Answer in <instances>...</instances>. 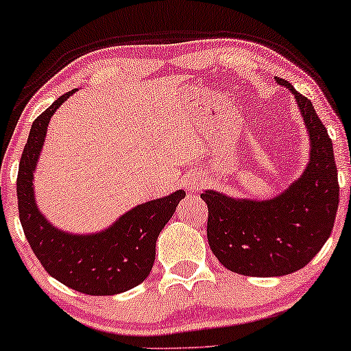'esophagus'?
Masks as SVG:
<instances>
[{
	"label": "esophagus",
	"mask_w": 351,
	"mask_h": 351,
	"mask_svg": "<svg viewBox=\"0 0 351 351\" xmlns=\"http://www.w3.org/2000/svg\"><path fill=\"white\" fill-rule=\"evenodd\" d=\"M201 184H203V182H201V179H198V177H186L184 182V186L189 191H196L199 190Z\"/></svg>",
	"instance_id": "esophagus-1"
}]
</instances>
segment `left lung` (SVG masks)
Returning <instances> with one entry per match:
<instances>
[{"instance_id":"left-lung-1","label":"left lung","mask_w":351,"mask_h":351,"mask_svg":"<svg viewBox=\"0 0 351 351\" xmlns=\"http://www.w3.org/2000/svg\"><path fill=\"white\" fill-rule=\"evenodd\" d=\"M286 86L310 136V162L285 193L267 201L234 199L208 190V241L225 268L244 276H282L304 268L328 241L339 208L332 141L313 104Z\"/></svg>"}]
</instances>
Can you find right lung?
I'll return each instance as SVG.
<instances>
[{
  "mask_svg": "<svg viewBox=\"0 0 351 351\" xmlns=\"http://www.w3.org/2000/svg\"><path fill=\"white\" fill-rule=\"evenodd\" d=\"M75 90L60 95L32 124L17 174L19 217L28 244L52 278L83 294L113 295L132 289L150 275L158 234L185 191L138 204L95 234H69L52 227L36 208L33 171L51 117Z\"/></svg>",
  "mask_w": 351,
  "mask_h": 351,
  "instance_id": "obj_1",
  "label": "right lung"
}]
</instances>
